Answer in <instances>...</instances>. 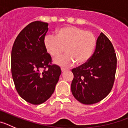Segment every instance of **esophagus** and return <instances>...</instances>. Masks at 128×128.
Returning a JSON list of instances; mask_svg holds the SVG:
<instances>
[{
  "instance_id": "34e87169",
  "label": "esophagus",
  "mask_w": 128,
  "mask_h": 128,
  "mask_svg": "<svg viewBox=\"0 0 128 128\" xmlns=\"http://www.w3.org/2000/svg\"><path fill=\"white\" fill-rule=\"evenodd\" d=\"M61 70H62V72H63V71H65L66 70V68H63V67H62L61 68Z\"/></svg>"
}]
</instances>
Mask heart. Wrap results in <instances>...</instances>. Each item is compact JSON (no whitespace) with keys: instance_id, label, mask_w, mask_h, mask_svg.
Returning a JSON list of instances; mask_svg holds the SVG:
<instances>
[{"instance_id":"b5f03b06","label":"heart","mask_w":128,"mask_h":128,"mask_svg":"<svg viewBox=\"0 0 128 128\" xmlns=\"http://www.w3.org/2000/svg\"><path fill=\"white\" fill-rule=\"evenodd\" d=\"M44 44L47 52L56 58L54 63L62 66H69L75 62L82 65L90 60L96 46V38L90 31L74 26H66L57 31V36L48 34Z\"/></svg>"}]
</instances>
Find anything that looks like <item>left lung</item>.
Instances as JSON below:
<instances>
[{
    "instance_id": "obj_1",
    "label": "left lung",
    "mask_w": 128,
    "mask_h": 128,
    "mask_svg": "<svg viewBox=\"0 0 128 128\" xmlns=\"http://www.w3.org/2000/svg\"><path fill=\"white\" fill-rule=\"evenodd\" d=\"M116 69L117 56L114 46L101 32L90 60L72 69L74 78L71 91L74 97L84 104L102 100L112 89Z\"/></svg>"
}]
</instances>
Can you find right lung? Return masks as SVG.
Returning a JSON list of instances; mask_svg holds the SVG:
<instances>
[{"label": "right lung", "mask_w": 128, "mask_h": 128, "mask_svg": "<svg viewBox=\"0 0 128 128\" xmlns=\"http://www.w3.org/2000/svg\"><path fill=\"white\" fill-rule=\"evenodd\" d=\"M48 24L35 21L16 38L11 50V74L16 90L26 101L37 105L50 98L62 71L52 63L44 39Z\"/></svg>", "instance_id": "right-lung-1"}]
</instances>
